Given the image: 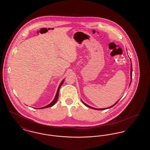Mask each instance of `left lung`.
Here are the masks:
<instances>
[{
	"label": "left lung",
	"instance_id": "left-lung-1",
	"mask_svg": "<svg viewBox=\"0 0 150 150\" xmlns=\"http://www.w3.org/2000/svg\"><path fill=\"white\" fill-rule=\"evenodd\" d=\"M130 76H131V79H132V64H131V69H130ZM132 82V80H131V81H130V83ZM131 84V83H130ZM83 102V103H84V105H86V106H87V107H89V108H92V109H94V110H105V109H107V108H111V107H112L113 106H114L118 102H116L115 105H114L113 106H112L111 107H108V108H93V107H91V106H88V105H86V103H85L83 101H82Z\"/></svg>",
	"mask_w": 150,
	"mask_h": 150
}]
</instances>
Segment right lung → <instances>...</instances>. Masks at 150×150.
<instances>
[{
    "label": "right lung",
    "mask_w": 150,
    "mask_h": 150,
    "mask_svg": "<svg viewBox=\"0 0 150 150\" xmlns=\"http://www.w3.org/2000/svg\"><path fill=\"white\" fill-rule=\"evenodd\" d=\"M64 80H62V81L60 85H59V86H58V89H57V93H56V97H55V98H54V99L50 103V104H49L48 105H47V106H44V107H42V108H40L39 109H43V108H48V107H52V106H53V105L56 103L57 100H58V94H59V88H60L61 86H62V84L64 83Z\"/></svg>",
    "instance_id": "1"
}]
</instances>
